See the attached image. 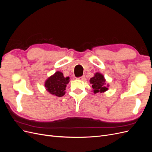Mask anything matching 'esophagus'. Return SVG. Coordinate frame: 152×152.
I'll return each mask as SVG.
<instances>
[{
    "label": "esophagus",
    "instance_id": "1",
    "mask_svg": "<svg viewBox=\"0 0 152 152\" xmlns=\"http://www.w3.org/2000/svg\"><path fill=\"white\" fill-rule=\"evenodd\" d=\"M85 75H82V76H81V77H78L77 78V79L78 80H84V79H85Z\"/></svg>",
    "mask_w": 152,
    "mask_h": 152
}]
</instances>
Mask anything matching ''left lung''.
<instances>
[{"label": "left lung", "instance_id": "1", "mask_svg": "<svg viewBox=\"0 0 152 152\" xmlns=\"http://www.w3.org/2000/svg\"><path fill=\"white\" fill-rule=\"evenodd\" d=\"M91 84H92V87L94 89L93 91L94 93H103L108 90V87L104 85L105 80L103 75L99 73H96L93 77L90 79Z\"/></svg>", "mask_w": 152, "mask_h": 152}]
</instances>
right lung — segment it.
I'll return each mask as SVG.
<instances>
[{"label": "right lung", "mask_w": 152, "mask_h": 152, "mask_svg": "<svg viewBox=\"0 0 152 152\" xmlns=\"http://www.w3.org/2000/svg\"><path fill=\"white\" fill-rule=\"evenodd\" d=\"M69 82V77H64L63 73L56 72L45 82L46 90L54 96L61 97L65 94L66 84Z\"/></svg>", "instance_id": "right-lung-1"}]
</instances>
